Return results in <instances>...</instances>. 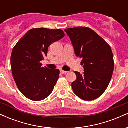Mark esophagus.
<instances>
[{"label":"esophagus","instance_id":"esophagus-1","mask_svg":"<svg viewBox=\"0 0 128 128\" xmlns=\"http://www.w3.org/2000/svg\"><path fill=\"white\" fill-rule=\"evenodd\" d=\"M60 72L62 73V74H66V73L68 72L64 71V70H60Z\"/></svg>","mask_w":128,"mask_h":128}]
</instances>
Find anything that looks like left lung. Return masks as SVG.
<instances>
[{
    "mask_svg": "<svg viewBox=\"0 0 128 128\" xmlns=\"http://www.w3.org/2000/svg\"><path fill=\"white\" fill-rule=\"evenodd\" d=\"M65 31L84 68L82 74L75 72L77 79L72 84L73 92L84 100L96 99L105 92L112 78L114 62L111 47L89 28L80 26Z\"/></svg>",
    "mask_w": 128,
    "mask_h": 128,
    "instance_id": "1",
    "label": "left lung"
}]
</instances>
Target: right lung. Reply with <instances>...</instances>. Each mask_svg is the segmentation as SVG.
Here are the masks:
<instances>
[{"label":"right lung","mask_w":128,"mask_h":128,"mask_svg":"<svg viewBox=\"0 0 128 128\" xmlns=\"http://www.w3.org/2000/svg\"><path fill=\"white\" fill-rule=\"evenodd\" d=\"M64 36L61 29L34 28L13 48L11 56L12 76L20 92L28 99L42 100L52 92L60 72L42 67L40 61L48 54L49 46Z\"/></svg>","instance_id":"add662e5"}]
</instances>
